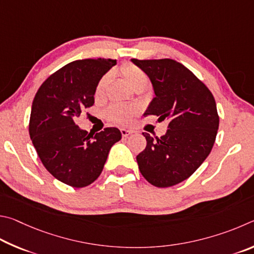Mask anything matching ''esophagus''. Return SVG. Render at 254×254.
Here are the masks:
<instances>
[{"label":"esophagus","mask_w":254,"mask_h":254,"mask_svg":"<svg viewBox=\"0 0 254 254\" xmlns=\"http://www.w3.org/2000/svg\"><path fill=\"white\" fill-rule=\"evenodd\" d=\"M120 132H122L123 137H128L130 134H132V130H130V129H125V128H122V129H120Z\"/></svg>","instance_id":"esophagus-1"}]
</instances>
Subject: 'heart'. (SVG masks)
Wrapping results in <instances>:
<instances>
[{"label":"heart","instance_id":"obj_1","mask_svg":"<svg viewBox=\"0 0 254 254\" xmlns=\"http://www.w3.org/2000/svg\"><path fill=\"white\" fill-rule=\"evenodd\" d=\"M120 74L123 78L126 80L128 84L131 88L138 89V88H146L148 86L149 79L148 75L145 73L144 70H141L139 66H137L132 64H126L120 68ZM110 81V74L106 73L98 80L95 88V96L96 98H102L105 96L106 89L108 87V83ZM136 107L134 106H127L122 104H115L111 105L106 111V116L108 117L111 122L118 123V124H126L130 120L132 115L136 114Z\"/></svg>","mask_w":254,"mask_h":254}]
</instances>
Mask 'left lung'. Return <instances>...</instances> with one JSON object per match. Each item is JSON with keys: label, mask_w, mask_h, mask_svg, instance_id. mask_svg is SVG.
<instances>
[{"label": "left lung", "mask_w": 254, "mask_h": 254, "mask_svg": "<svg viewBox=\"0 0 254 254\" xmlns=\"http://www.w3.org/2000/svg\"><path fill=\"white\" fill-rule=\"evenodd\" d=\"M148 75L155 97L144 116L168 119L161 138L143 132L147 145L137 155L138 168L156 188H170L193 174L211 153L219 129L216 104L208 88L172 59H131Z\"/></svg>", "instance_id": "left-lung-1"}]
</instances>
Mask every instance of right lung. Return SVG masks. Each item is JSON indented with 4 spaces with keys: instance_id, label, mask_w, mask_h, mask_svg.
<instances>
[{
    "instance_id": "obj_1",
    "label": "right lung",
    "mask_w": 254,
    "mask_h": 254,
    "mask_svg": "<svg viewBox=\"0 0 254 254\" xmlns=\"http://www.w3.org/2000/svg\"><path fill=\"white\" fill-rule=\"evenodd\" d=\"M116 64L113 59L75 60L52 73L32 102L29 132L43 166L58 181L84 188L101 174L115 143L122 139L118 128L108 127L96 135L80 129L74 120L95 104V88Z\"/></svg>"
}]
</instances>
